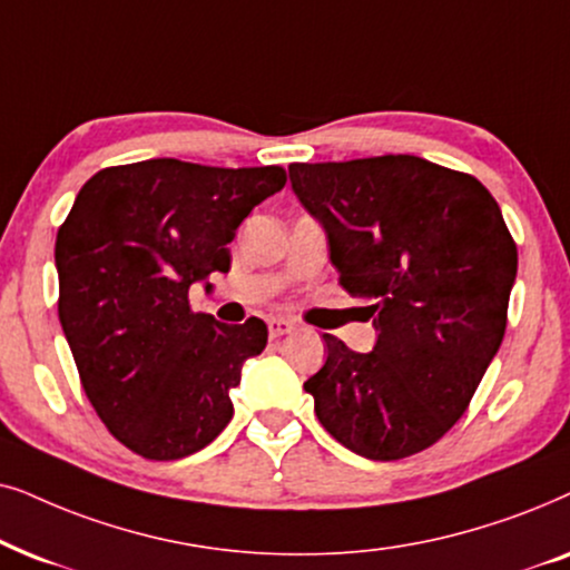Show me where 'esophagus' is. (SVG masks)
Listing matches in <instances>:
<instances>
[{
	"label": "esophagus",
	"mask_w": 570,
	"mask_h": 570,
	"mask_svg": "<svg viewBox=\"0 0 570 570\" xmlns=\"http://www.w3.org/2000/svg\"><path fill=\"white\" fill-rule=\"evenodd\" d=\"M294 331V323L286 321V317H268V333L271 338H281L286 336V333Z\"/></svg>",
	"instance_id": "obj_1"
}]
</instances>
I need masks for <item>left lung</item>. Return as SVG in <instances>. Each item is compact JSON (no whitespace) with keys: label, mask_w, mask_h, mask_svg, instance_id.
<instances>
[{"label":"left lung","mask_w":570,"mask_h":570,"mask_svg":"<svg viewBox=\"0 0 570 570\" xmlns=\"http://www.w3.org/2000/svg\"><path fill=\"white\" fill-rule=\"evenodd\" d=\"M341 286L373 317V352L325 333L305 383L325 430L356 456L430 449L466 412L505 333L515 245L482 181L416 156L292 164Z\"/></svg>","instance_id":"8db88e82"}]
</instances>
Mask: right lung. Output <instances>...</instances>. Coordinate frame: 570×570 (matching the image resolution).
<instances>
[{
  "instance_id": "add662e5",
  "label": "right lung",
  "mask_w": 570,
  "mask_h": 570,
  "mask_svg": "<svg viewBox=\"0 0 570 570\" xmlns=\"http://www.w3.org/2000/svg\"><path fill=\"white\" fill-rule=\"evenodd\" d=\"M281 166L218 169L150 158L94 174L57 234L59 323L109 432L150 461L185 459L229 424V393L268 328L189 309V286L229 271L249 210Z\"/></svg>"
}]
</instances>
